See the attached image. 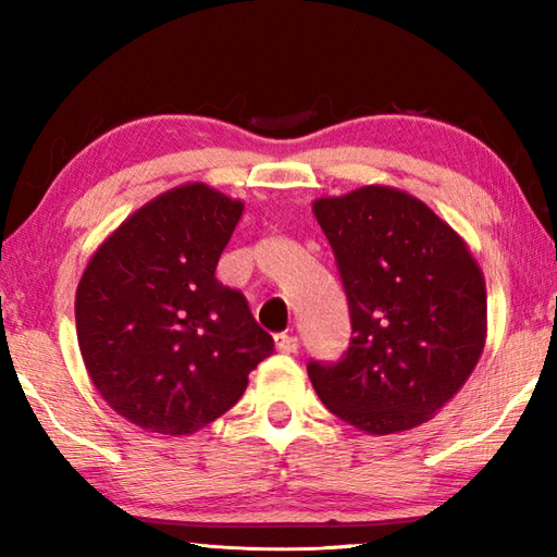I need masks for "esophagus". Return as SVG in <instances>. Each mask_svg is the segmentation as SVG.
<instances>
[{
    "label": "esophagus",
    "mask_w": 557,
    "mask_h": 557,
    "mask_svg": "<svg viewBox=\"0 0 557 557\" xmlns=\"http://www.w3.org/2000/svg\"><path fill=\"white\" fill-rule=\"evenodd\" d=\"M275 347L282 354H297L299 339L294 337V335H275Z\"/></svg>",
    "instance_id": "obj_1"
}]
</instances>
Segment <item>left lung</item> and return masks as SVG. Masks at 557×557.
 Listing matches in <instances>:
<instances>
[{
	"label": "left lung",
	"mask_w": 557,
	"mask_h": 557,
	"mask_svg": "<svg viewBox=\"0 0 557 557\" xmlns=\"http://www.w3.org/2000/svg\"><path fill=\"white\" fill-rule=\"evenodd\" d=\"M337 260L351 339L309 361L323 405L371 435L417 429L453 399L486 345V282L465 239L399 188L318 198Z\"/></svg>",
	"instance_id": "8db88e82"
}]
</instances>
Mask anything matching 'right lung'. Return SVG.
Here are the masks:
<instances>
[{"label":"right lung","mask_w":557,"mask_h":557,"mask_svg":"<svg viewBox=\"0 0 557 557\" xmlns=\"http://www.w3.org/2000/svg\"><path fill=\"white\" fill-rule=\"evenodd\" d=\"M242 212V200L206 184L176 186L126 218L83 270V363L102 399L140 429L200 431L275 349L244 294L215 277Z\"/></svg>","instance_id":"right-lung-1"}]
</instances>
